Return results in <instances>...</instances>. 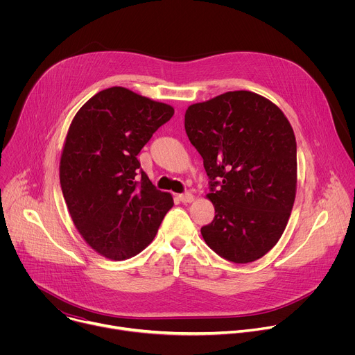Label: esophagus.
Listing matches in <instances>:
<instances>
[{
  "mask_svg": "<svg viewBox=\"0 0 355 355\" xmlns=\"http://www.w3.org/2000/svg\"><path fill=\"white\" fill-rule=\"evenodd\" d=\"M178 199H180L181 202H184V204H189V202L193 200V195H192L191 192H185V193L178 195Z\"/></svg>",
  "mask_w": 355,
  "mask_h": 355,
  "instance_id": "34e87169",
  "label": "esophagus"
}]
</instances>
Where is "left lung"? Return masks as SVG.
<instances>
[{"instance_id": "obj_1", "label": "left lung", "mask_w": 355, "mask_h": 355, "mask_svg": "<svg viewBox=\"0 0 355 355\" xmlns=\"http://www.w3.org/2000/svg\"><path fill=\"white\" fill-rule=\"evenodd\" d=\"M185 132L211 180L215 219L205 243L236 264L256 261L281 239L296 195L293 129L270 99L229 91L185 111Z\"/></svg>"}]
</instances>
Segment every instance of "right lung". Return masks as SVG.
<instances>
[{"label":"right lung","instance_id":"right-lung-1","mask_svg":"<svg viewBox=\"0 0 355 355\" xmlns=\"http://www.w3.org/2000/svg\"><path fill=\"white\" fill-rule=\"evenodd\" d=\"M174 108L125 87L96 92L73 118L60 157V185L73 223L114 261L144 250L173 208L140 171L137 155Z\"/></svg>","mask_w":355,"mask_h":355}]
</instances>
